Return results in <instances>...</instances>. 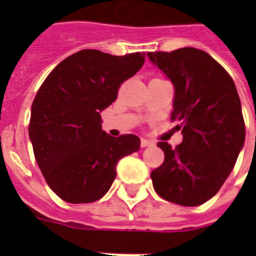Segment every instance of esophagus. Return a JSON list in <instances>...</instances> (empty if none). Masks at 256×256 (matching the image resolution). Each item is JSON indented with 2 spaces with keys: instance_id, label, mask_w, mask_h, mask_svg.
<instances>
[{
  "instance_id": "34e87169",
  "label": "esophagus",
  "mask_w": 256,
  "mask_h": 256,
  "mask_svg": "<svg viewBox=\"0 0 256 256\" xmlns=\"http://www.w3.org/2000/svg\"><path fill=\"white\" fill-rule=\"evenodd\" d=\"M150 145H154V142H152L150 140L141 138V146H142V148H145V146H150Z\"/></svg>"
}]
</instances>
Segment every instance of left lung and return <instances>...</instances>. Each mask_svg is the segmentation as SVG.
Returning <instances> with one entry per match:
<instances>
[{"instance_id":"obj_1","label":"left lung","mask_w":256,"mask_h":256,"mask_svg":"<svg viewBox=\"0 0 256 256\" xmlns=\"http://www.w3.org/2000/svg\"><path fill=\"white\" fill-rule=\"evenodd\" d=\"M176 89L172 120L182 142L174 150L158 142L164 162L150 172L156 193L180 206H200L216 194L234 167L246 140L236 84L225 68L204 50L181 48L150 52Z\"/></svg>"}]
</instances>
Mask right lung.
Returning a JSON list of instances; mask_svg holds the SVG:
<instances>
[{
    "instance_id": "right-lung-1",
    "label": "right lung",
    "mask_w": 256,
    "mask_h": 256,
    "mask_svg": "<svg viewBox=\"0 0 256 256\" xmlns=\"http://www.w3.org/2000/svg\"><path fill=\"white\" fill-rule=\"evenodd\" d=\"M144 62L140 52L112 56L84 49L53 68L36 92L28 136L46 184L64 202L102 198L116 177L118 162L140 150L134 134L108 136L100 112Z\"/></svg>"
}]
</instances>
